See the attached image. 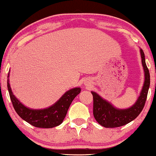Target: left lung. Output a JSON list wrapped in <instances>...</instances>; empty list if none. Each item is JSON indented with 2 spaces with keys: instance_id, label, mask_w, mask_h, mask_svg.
Listing matches in <instances>:
<instances>
[{
  "instance_id": "left-lung-1",
  "label": "left lung",
  "mask_w": 156,
  "mask_h": 156,
  "mask_svg": "<svg viewBox=\"0 0 156 156\" xmlns=\"http://www.w3.org/2000/svg\"><path fill=\"white\" fill-rule=\"evenodd\" d=\"M140 53L145 78L140 96L133 106L127 109L116 108L97 93L91 92L93 96V114L97 122L102 126L105 128H117L128 124L135 119L144 108L149 90L150 76L142 49H140Z\"/></svg>"
}]
</instances>
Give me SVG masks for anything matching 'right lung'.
Instances as JSON below:
<instances>
[{
    "label": "right lung",
    "instance_id": "1",
    "mask_svg": "<svg viewBox=\"0 0 156 156\" xmlns=\"http://www.w3.org/2000/svg\"><path fill=\"white\" fill-rule=\"evenodd\" d=\"M7 87L11 101L17 114L29 124L41 128H54L62 124L71 103L80 92V88L72 89L67 91L55 104L49 108L34 110L23 105L15 98L11 89L9 79L7 80Z\"/></svg>",
    "mask_w": 156,
    "mask_h": 156
}]
</instances>
